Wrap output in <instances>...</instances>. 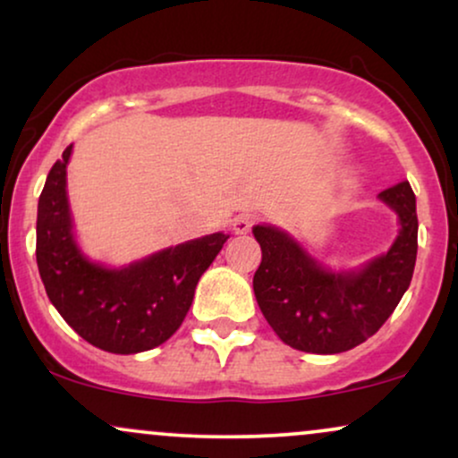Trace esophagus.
Wrapping results in <instances>:
<instances>
[{"label":"esophagus","mask_w":458,"mask_h":458,"mask_svg":"<svg viewBox=\"0 0 458 458\" xmlns=\"http://www.w3.org/2000/svg\"><path fill=\"white\" fill-rule=\"evenodd\" d=\"M254 222H256V217L251 213H239L230 225H233V230L236 234H247L251 230V225H254Z\"/></svg>","instance_id":"34e87169"}]
</instances>
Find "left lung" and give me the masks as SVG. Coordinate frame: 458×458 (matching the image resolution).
Instances as JSON below:
<instances>
[{"label":"left lung","mask_w":458,"mask_h":458,"mask_svg":"<svg viewBox=\"0 0 458 458\" xmlns=\"http://www.w3.org/2000/svg\"><path fill=\"white\" fill-rule=\"evenodd\" d=\"M401 219L387 254L360 271L323 269L297 241L273 225H256L262 260L254 295L282 343L306 353H343L366 343L396 310L418 254L415 196L407 181L379 193Z\"/></svg>","instance_id":"8db88e82"}]
</instances>
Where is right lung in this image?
Masks as SVG:
<instances>
[{"label": "right lung", "instance_id": "obj_1", "mask_svg": "<svg viewBox=\"0 0 458 458\" xmlns=\"http://www.w3.org/2000/svg\"><path fill=\"white\" fill-rule=\"evenodd\" d=\"M72 144L47 176L36 219V262L49 301L62 318L107 353L131 355L165 343L185 320L198 280L228 234L215 233L157 251L123 269L81 254L72 236L66 165Z\"/></svg>", "mask_w": 458, "mask_h": 458}]
</instances>
